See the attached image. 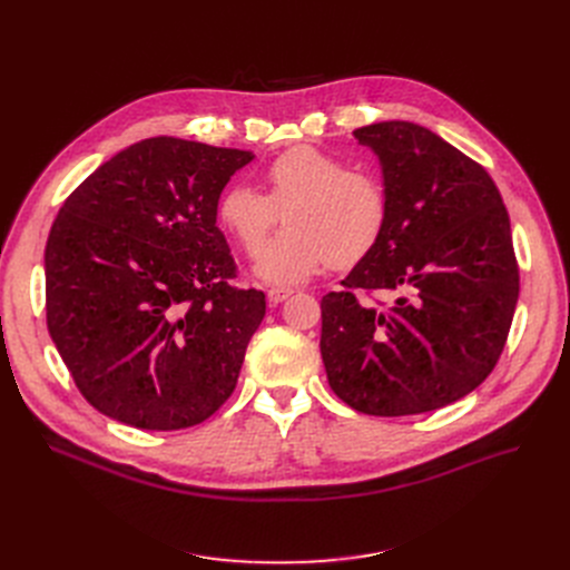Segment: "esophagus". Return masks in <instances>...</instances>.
<instances>
[{
	"instance_id": "esophagus-1",
	"label": "esophagus",
	"mask_w": 570,
	"mask_h": 570,
	"mask_svg": "<svg viewBox=\"0 0 570 570\" xmlns=\"http://www.w3.org/2000/svg\"><path fill=\"white\" fill-rule=\"evenodd\" d=\"M288 295H293V288L291 286H269L267 288V297H269V303H284Z\"/></svg>"
}]
</instances>
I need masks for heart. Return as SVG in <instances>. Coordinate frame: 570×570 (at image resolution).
<instances>
[{
    "label": "heart",
    "mask_w": 570,
    "mask_h": 570,
    "mask_svg": "<svg viewBox=\"0 0 570 570\" xmlns=\"http://www.w3.org/2000/svg\"><path fill=\"white\" fill-rule=\"evenodd\" d=\"M265 196L249 185H230L217 200V222L237 247L254 256L267 233L286 226L263 247L256 275L269 284H295L327 261L351 267L385 233L391 196L374 170L351 168L312 145H295L261 168Z\"/></svg>",
    "instance_id": "heart-1"
}]
</instances>
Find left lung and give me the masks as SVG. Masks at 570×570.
<instances>
[{
    "label": "left lung",
    "mask_w": 570,
    "mask_h": 570,
    "mask_svg": "<svg viewBox=\"0 0 570 570\" xmlns=\"http://www.w3.org/2000/svg\"><path fill=\"white\" fill-rule=\"evenodd\" d=\"M353 136L381 159L391 217L321 301L327 383L361 413L434 411L481 385L505 346L520 295L511 219L490 173L430 129L395 119Z\"/></svg>",
    "instance_id": "left-lung-1"
}]
</instances>
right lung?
Segmentation results:
<instances>
[{
    "label": "right lung",
    "instance_id": "obj_1",
    "mask_svg": "<svg viewBox=\"0 0 570 570\" xmlns=\"http://www.w3.org/2000/svg\"><path fill=\"white\" fill-rule=\"evenodd\" d=\"M245 149L145 138L69 194L46 245V321L80 395L138 430L207 421L235 391L265 295L217 228Z\"/></svg>",
    "mask_w": 570,
    "mask_h": 570
}]
</instances>
